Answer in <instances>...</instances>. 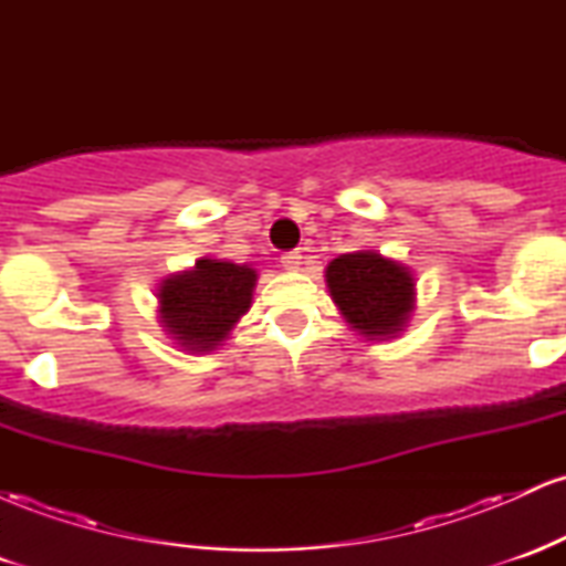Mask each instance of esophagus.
<instances>
[{
	"label": "esophagus",
	"instance_id": "1",
	"mask_svg": "<svg viewBox=\"0 0 566 566\" xmlns=\"http://www.w3.org/2000/svg\"><path fill=\"white\" fill-rule=\"evenodd\" d=\"M301 263H303V255L297 250H290V252H284V255H282V269L284 271H297V269H301Z\"/></svg>",
	"mask_w": 566,
	"mask_h": 566
}]
</instances>
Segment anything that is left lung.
I'll use <instances>...</instances> for the list:
<instances>
[{
  "mask_svg": "<svg viewBox=\"0 0 566 566\" xmlns=\"http://www.w3.org/2000/svg\"><path fill=\"white\" fill-rule=\"evenodd\" d=\"M324 276L340 314L369 340L394 337L415 308V282L409 269L375 250L335 258Z\"/></svg>",
  "mask_w": 566,
  "mask_h": 566,
  "instance_id": "obj_1",
  "label": "left lung"
}]
</instances>
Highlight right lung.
I'll list each match as a JSON object with an SVG mask.
<instances>
[{"instance_id":"add662e5","label":"right lung","mask_w":566,"mask_h":566,"mask_svg":"<svg viewBox=\"0 0 566 566\" xmlns=\"http://www.w3.org/2000/svg\"><path fill=\"white\" fill-rule=\"evenodd\" d=\"M258 274L250 265L201 258L159 287L161 327L186 350H212L250 308Z\"/></svg>"}]
</instances>
